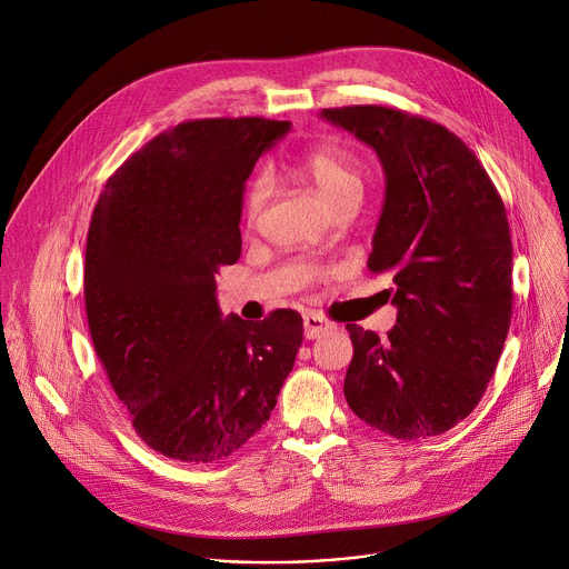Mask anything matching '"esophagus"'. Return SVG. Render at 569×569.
I'll list each match as a JSON object with an SVG mask.
<instances>
[{"label": "esophagus", "mask_w": 569, "mask_h": 569, "mask_svg": "<svg viewBox=\"0 0 569 569\" xmlns=\"http://www.w3.org/2000/svg\"><path fill=\"white\" fill-rule=\"evenodd\" d=\"M302 325H305V336H307V338H318L320 333L333 329V322L327 320V318H322V316L316 313V311L305 313V316H302Z\"/></svg>", "instance_id": "1"}]
</instances>
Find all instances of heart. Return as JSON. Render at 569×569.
<instances>
[{
    "mask_svg": "<svg viewBox=\"0 0 569 569\" xmlns=\"http://www.w3.org/2000/svg\"><path fill=\"white\" fill-rule=\"evenodd\" d=\"M298 172L309 181L327 206L336 212L338 208L355 206L363 188V172L357 157L338 146H318L305 152L298 161ZM271 194V181L267 174H258L244 197V217L251 226L258 223Z\"/></svg>",
    "mask_w": 569,
    "mask_h": 569,
    "instance_id": "1",
    "label": "heart"
}]
</instances>
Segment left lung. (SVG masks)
I'll list each match as a JSON object with an SVG mask.
<instances>
[{
    "mask_svg": "<svg viewBox=\"0 0 569 569\" xmlns=\"http://www.w3.org/2000/svg\"><path fill=\"white\" fill-rule=\"evenodd\" d=\"M322 117L381 159L386 201L368 269L392 278L399 309L388 338L348 325V406L403 441L441 435L480 403L511 325L502 197L473 150L430 119L381 104Z\"/></svg>",
    "mask_w": 569,
    "mask_h": 569,
    "instance_id": "8db88e82",
    "label": "left lung"
}]
</instances>
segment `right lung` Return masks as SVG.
Listing matches in <instances>:
<instances>
[{
  "instance_id": "right-lung-1",
  "label": "right lung",
  "mask_w": 569,
  "mask_h": 569,
  "mask_svg": "<svg viewBox=\"0 0 569 569\" xmlns=\"http://www.w3.org/2000/svg\"><path fill=\"white\" fill-rule=\"evenodd\" d=\"M262 117L197 119L154 137L93 208L84 309L93 350L137 435L190 465L229 458L271 417L302 318H221L214 276L242 253V194L289 132Z\"/></svg>"
}]
</instances>
